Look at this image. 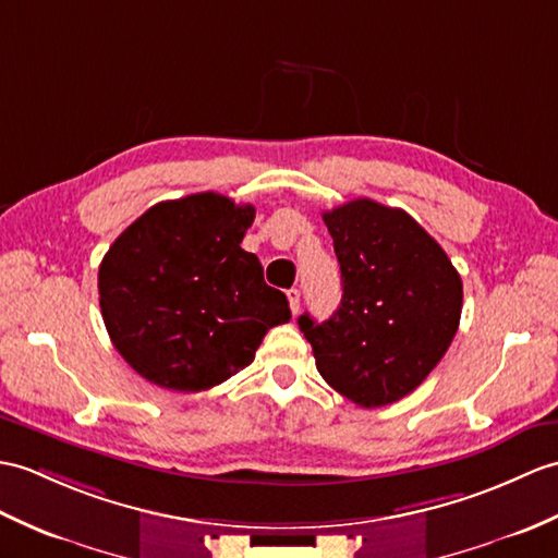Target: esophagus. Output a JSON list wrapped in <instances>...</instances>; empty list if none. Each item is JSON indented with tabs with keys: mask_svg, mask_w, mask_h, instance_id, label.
I'll list each match as a JSON object with an SVG mask.
<instances>
[{
	"mask_svg": "<svg viewBox=\"0 0 558 558\" xmlns=\"http://www.w3.org/2000/svg\"><path fill=\"white\" fill-rule=\"evenodd\" d=\"M288 302H290V311H292V314H294V316L300 314V290H296V288L288 290Z\"/></svg>",
	"mask_w": 558,
	"mask_h": 558,
	"instance_id": "34e87169",
	"label": "esophagus"
}]
</instances>
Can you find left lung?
Returning a JSON list of instances; mask_svg holds the SVG:
<instances>
[{
    "instance_id": "obj_1",
    "label": "left lung",
    "mask_w": 558,
    "mask_h": 558,
    "mask_svg": "<svg viewBox=\"0 0 558 558\" xmlns=\"http://www.w3.org/2000/svg\"><path fill=\"white\" fill-rule=\"evenodd\" d=\"M342 270V302L300 316L316 368L364 409L392 404L430 375L459 330L463 284L445 250L407 211L354 199L323 214Z\"/></svg>"
}]
</instances>
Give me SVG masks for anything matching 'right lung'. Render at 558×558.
Segmentation results:
<instances>
[{
  "label": "right lung",
  "mask_w": 558,
  "mask_h": 558,
  "mask_svg": "<svg viewBox=\"0 0 558 558\" xmlns=\"http://www.w3.org/2000/svg\"><path fill=\"white\" fill-rule=\"evenodd\" d=\"M254 214L223 194H187L154 204L104 254V326L142 378L209 390L250 366L264 335L292 318L288 296L240 247Z\"/></svg>",
  "instance_id": "1"
}]
</instances>
